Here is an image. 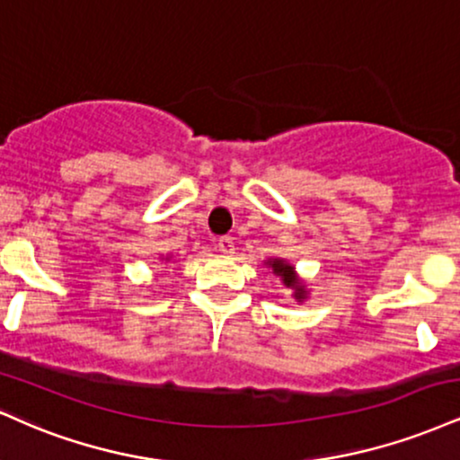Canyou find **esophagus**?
<instances>
[{
    "label": "esophagus",
    "mask_w": 460,
    "mask_h": 460,
    "mask_svg": "<svg viewBox=\"0 0 460 460\" xmlns=\"http://www.w3.org/2000/svg\"><path fill=\"white\" fill-rule=\"evenodd\" d=\"M216 246H218V251L223 252V254H231V252H234V248H235V246H234V240H231L229 235L220 237L218 244H216Z\"/></svg>",
    "instance_id": "obj_1"
}]
</instances>
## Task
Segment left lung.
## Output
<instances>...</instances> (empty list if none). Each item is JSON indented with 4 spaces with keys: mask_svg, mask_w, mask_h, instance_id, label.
<instances>
[{
    "mask_svg": "<svg viewBox=\"0 0 460 460\" xmlns=\"http://www.w3.org/2000/svg\"><path fill=\"white\" fill-rule=\"evenodd\" d=\"M272 265L274 274L280 276L283 279V283L287 287H291V289H296V300H304V287L300 285V280L296 279V274H293V268L289 263H285L283 259H274V261H268Z\"/></svg>",
    "mask_w": 460,
    "mask_h": 460,
    "instance_id": "obj_1",
    "label": "left lung"
}]
</instances>
